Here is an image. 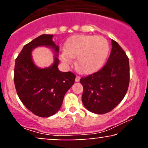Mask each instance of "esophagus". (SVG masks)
Instances as JSON below:
<instances>
[{
  "label": "esophagus",
  "instance_id": "obj_1",
  "mask_svg": "<svg viewBox=\"0 0 148 148\" xmlns=\"http://www.w3.org/2000/svg\"><path fill=\"white\" fill-rule=\"evenodd\" d=\"M79 81H80V76H76V79H75V81H76V82H79Z\"/></svg>",
  "mask_w": 148,
  "mask_h": 148
}]
</instances>
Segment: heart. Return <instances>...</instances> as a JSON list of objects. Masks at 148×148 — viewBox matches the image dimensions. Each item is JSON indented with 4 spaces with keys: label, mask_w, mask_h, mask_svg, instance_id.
Segmentation results:
<instances>
[{
    "label": "heart",
    "mask_w": 148,
    "mask_h": 148,
    "mask_svg": "<svg viewBox=\"0 0 148 148\" xmlns=\"http://www.w3.org/2000/svg\"><path fill=\"white\" fill-rule=\"evenodd\" d=\"M108 51L109 45L104 37L76 35L65 42L61 58L69 63L76 57V65L85 73H92L102 65Z\"/></svg>",
    "instance_id": "obj_1"
}]
</instances>
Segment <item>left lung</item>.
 <instances>
[{"label":"left lung","mask_w":148,"mask_h":148,"mask_svg":"<svg viewBox=\"0 0 148 148\" xmlns=\"http://www.w3.org/2000/svg\"><path fill=\"white\" fill-rule=\"evenodd\" d=\"M112 49L106 64L94 74L82 77V102L89 111L104 114L123 99L130 84V63L120 45L111 40Z\"/></svg>","instance_id":"1"}]
</instances>
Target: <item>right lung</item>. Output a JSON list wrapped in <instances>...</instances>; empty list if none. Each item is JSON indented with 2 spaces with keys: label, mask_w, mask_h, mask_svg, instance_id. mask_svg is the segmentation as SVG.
I'll list each match as a JSON object with an SVG mask.
<instances>
[{
  "label": "right lung",
  "mask_w": 148,
  "mask_h": 148,
  "mask_svg": "<svg viewBox=\"0 0 148 148\" xmlns=\"http://www.w3.org/2000/svg\"><path fill=\"white\" fill-rule=\"evenodd\" d=\"M53 35H40L25 45L15 61L14 81L16 92L23 105L34 114L47 118L60 108L67 91L74 84L76 76L58 68L59 47L53 41ZM38 46L51 48L56 56L50 67L40 69L32 58V51Z\"/></svg>",
  "instance_id": "right-lung-1"
}]
</instances>
